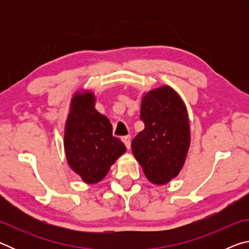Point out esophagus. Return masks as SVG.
Instances as JSON below:
<instances>
[{"mask_svg": "<svg viewBox=\"0 0 249 249\" xmlns=\"http://www.w3.org/2000/svg\"><path fill=\"white\" fill-rule=\"evenodd\" d=\"M122 141H123V142L125 144L126 148L129 149V147H130V136H124V137H122Z\"/></svg>", "mask_w": 249, "mask_h": 249, "instance_id": "34e87169", "label": "esophagus"}]
</instances>
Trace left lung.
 <instances>
[{
  "label": "left lung",
  "mask_w": 249,
  "mask_h": 249,
  "mask_svg": "<svg viewBox=\"0 0 249 249\" xmlns=\"http://www.w3.org/2000/svg\"><path fill=\"white\" fill-rule=\"evenodd\" d=\"M141 120L145 128L132 142V150L150 182L165 184L179 175L190 146L187 107L168 86L142 96Z\"/></svg>",
  "instance_id": "obj_1"
}]
</instances>
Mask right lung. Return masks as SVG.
Here are the masks:
<instances>
[{"label": "right lung", "mask_w": 249, "mask_h": 249, "mask_svg": "<svg viewBox=\"0 0 249 249\" xmlns=\"http://www.w3.org/2000/svg\"><path fill=\"white\" fill-rule=\"evenodd\" d=\"M90 91L77 92L70 104L65 127L67 161L86 183H98L126 151L125 145L112 134L107 117L95 109Z\"/></svg>", "instance_id": "right-lung-1"}]
</instances>
